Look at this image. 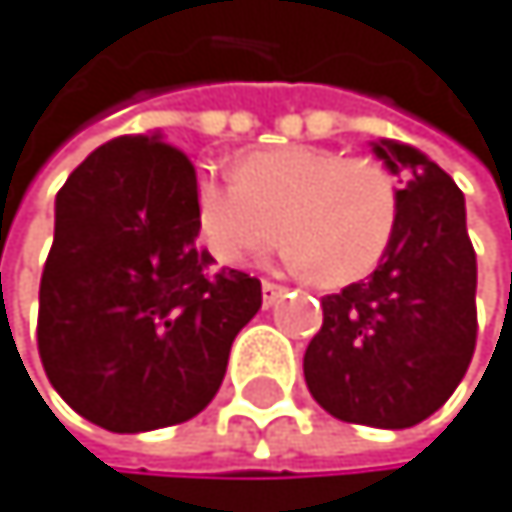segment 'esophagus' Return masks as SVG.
Listing matches in <instances>:
<instances>
[{
  "label": "esophagus",
  "instance_id": "34e87169",
  "mask_svg": "<svg viewBox=\"0 0 512 512\" xmlns=\"http://www.w3.org/2000/svg\"><path fill=\"white\" fill-rule=\"evenodd\" d=\"M281 297H284V287H281V284H275V281H262V303H265V306H275Z\"/></svg>",
  "mask_w": 512,
  "mask_h": 512
}]
</instances>
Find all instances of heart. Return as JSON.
<instances>
[{
  "instance_id": "1",
  "label": "heart",
  "mask_w": 512,
  "mask_h": 512,
  "mask_svg": "<svg viewBox=\"0 0 512 512\" xmlns=\"http://www.w3.org/2000/svg\"><path fill=\"white\" fill-rule=\"evenodd\" d=\"M193 218L218 262L243 265L272 250L284 234L290 269L344 287L385 259L400 218V193L391 171L372 159L281 143L243 156L234 181L209 165L196 171Z\"/></svg>"
}]
</instances>
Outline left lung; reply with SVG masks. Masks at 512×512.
Listing matches in <instances>:
<instances>
[{"mask_svg": "<svg viewBox=\"0 0 512 512\" xmlns=\"http://www.w3.org/2000/svg\"><path fill=\"white\" fill-rule=\"evenodd\" d=\"M400 178L394 240L366 278L322 300V331L303 356L325 413L410 428L447 403L475 350V250L454 178L410 143L375 140Z\"/></svg>", "mask_w": 512, "mask_h": 512, "instance_id": "obj_1", "label": "left lung"}]
</instances>
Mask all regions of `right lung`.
Returning a JSON list of instances; mask_svg holds the SVG:
<instances>
[{"label": "right lung", "mask_w": 512, "mask_h": 512, "mask_svg": "<svg viewBox=\"0 0 512 512\" xmlns=\"http://www.w3.org/2000/svg\"><path fill=\"white\" fill-rule=\"evenodd\" d=\"M193 165L159 131L118 137L55 196L37 344L74 413L118 435L203 413L262 284L196 247Z\"/></svg>", "instance_id": "add662e5"}]
</instances>
